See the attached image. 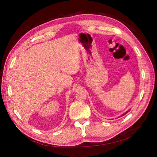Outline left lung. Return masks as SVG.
Wrapping results in <instances>:
<instances>
[{"label":"left lung","instance_id":"1","mask_svg":"<svg viewBox=\"0 0 157 157\" xmlns=\"http://www.w3.org/2000/svg\"><path fill=\"white\" fill-rule=\"evenodd\" d=\"M128 111H129V110H128V111H127L126 112H125V113H124V114H122V115H121V117H122V116H124V115H126V113H128Z\"/></svg>","mask_w":157,"mask_h":157}]
</instances>
